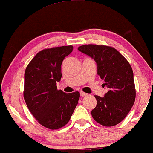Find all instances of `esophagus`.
Returning <instances> with one entry per match:
<instances>
[{
	"label": "esophagus",
	"instance_id": "34e87169",
	"mask_svg": "<svg viewBox=\"0 0 153 153\" xmlns=\"http://www.w3.org/2000/svg\"><path fill=\"white\" fill-rule=\"evenodd\" d=\"M80 96H82V97H83V96H87V94H86V93H85V92H82V91H80Z\"/></svg>",
	"mask_w": 153,
	"mask_h": 153
}]
</instances>
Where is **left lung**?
Masks as SVG:
<instances>
[{"label":"left lung","instance_id":"obj_1","mask_svg":"<svg viewBox=\"0 0 153 153\" xmlns=\"http://www.w3.org/2000/svg\"><path fill=\"white\" fill-rule=\"evenodd\" d=\"M78 50L94 59L98 75L108 89L103 97L95 96L97 104L91 111L93 118L103 126L117 125L127 117L136 97L130 64L112 47L85 45Z\"/></svg>","mask_w":153,"mask_h":153}]
</instances>
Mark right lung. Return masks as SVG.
<instances>
[{"instance_id": "right-lung-1", "label": "right lung", "mask_w": 153, "mask_h": 153, "mask_svg": "<svg viewBox=\"0 0 153 153\" xmlns=\"http://www.w3.org/2000/svg\"><path fill=\"white\" fill-rule=\"evenodd\" d=\"M72 45L45 49L35 55L24 73V98L31 114L41 125L57 129L68 123L78 103L80 93L57 90L62 62Z\"/></svg>"}]
</instances>
